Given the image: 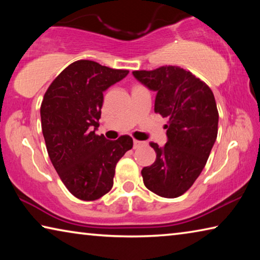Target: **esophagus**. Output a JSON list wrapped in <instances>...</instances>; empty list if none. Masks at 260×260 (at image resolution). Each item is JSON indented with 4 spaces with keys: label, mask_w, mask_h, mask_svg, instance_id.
Here are the masks:
<instances>
[{
    "label": "esophagus",
    "mask_w": 260,
    "mask_h": 260,
    "mask_svg": "<svg viewBox=\"0 0 260 260\" xmlns=\"http://www.w3.org/2000/svg\"><path fill=\"white\" fill-rule=\"evenodd\" d=\"M141 146H143V142H141V141H138V140H134V148H139Z\"/></svg>",
    "instance_id": "esophagus-1"
}]
</instances>
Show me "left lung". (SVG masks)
Returning a JSON list of instances; mask_svg holds the SVG:
<instances>
[{"label": "left lung", "instance_id": "obj_1", "mask_svg": "<svg viewBox=\"0 0 260 260\" xmlns=\"http://www.w3.org/2000/svg\"><path fill=\"white\" fill-rule=\"evenodd\" d=\"M133 76L156 91L155 112L169 118L165 146L150 143L157 157L151 166L143 167V182L158 196L175 199L200 177L217 139L214 95L205 82L178 67L134 71Z\"/></svg>", "mask_w": 260, "mask_h": 260}]
</instances>
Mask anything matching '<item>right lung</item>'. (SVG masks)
<instances>
[{
	"label": "right lung",
	"instance_id": "1",
	"mask_svg": "<svg viewBox=\"0 0 260 260\" xmlns=\"http://www.w3.org/2000/svg\"><path fill=\"white\" fill-rule=\"evenodd\" d=\"M128 71L93 60H77L48 88L40 114L48 155L69 191L82 201L111 190L118 160L133 147L129 135L107 140L96 135L103 93Z\"/></svg>",
	"mask_w": 260,
	"mask_h": 260
}]
</instances>
